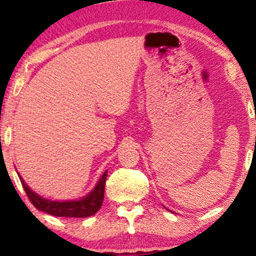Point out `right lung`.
Returning <instances> with one entry per match:
<instances>
[{"instance_id":"1","label":"right lung","mask_w":256,"mask_h":256,"mask_svg":"<svg viewBox=\"0 0 256 256\" xmlns=\"http://www.w3.org/2000/svg\"><path fill=\"white\" fill-rule=\"evenodd\" d=\"M20 183L23 185L24 191L30 199L31 204L40 211H43L48 214L54 216H68V218H86V216H93L99 211L102 205L104 194V184H106L107 171H104L102 176L98 182L96 188L90 192L86 197L80 200H71V202H54L48 200V199L42 198L40 196L34 194L28 185L24 183L22 177L20 176Z\"/></svg>"}]
</instances>
